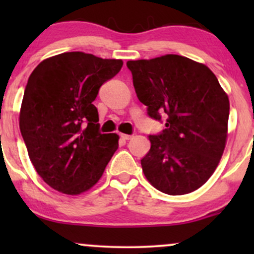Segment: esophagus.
<instances>
[{
  "label": "esophagus",
  "instance_id": "obj_1",
  "mask_svg": "<svg viewBox=\"0 0 254 254\" xmlns=\"http://www.w3.org/2000/svg\"><path fill=\"white\" fill-rule=\"evenodd\" d=\"M119 136H121V138L124 139V141H127V139L132 138V136H131V135H127V133H121V135H119Z\"/></svg>",
  "mask_w": 254,
  "mask_h": 254
}]
</instances>
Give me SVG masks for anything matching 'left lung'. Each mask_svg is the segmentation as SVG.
<instances>
[{
	"instance_id": "obj_1",
	"label": "left lung",
	"mask_w": 254,
	"mask_h": 254,
	"mask_svg": "<svg viewBox=\"0 0 254 254\" xmlns=\"http://www.w3.org/2000/svg\"><path fill=\"white\" fill-rule=\"evenodd\" d=\"M137 98L166 129L148 136L142 171L154 188L178 196L196 191L212 176L228 136L229 99L205 64L179 55L127 61Z\"/></svg>"
}]
</instances>
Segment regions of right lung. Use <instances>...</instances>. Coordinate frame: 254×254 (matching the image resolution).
Wrapping results in <instances>:
<instances>
[{
  "label": "right lung",
  "instance_id": "add662e5",
  "mask_svg": "<svg viewBox=\"0 0 254 254\" xmlns=\"http://www.w3.org/2000/svg\"><path fill=\"white\" fill-rule=\"evenodd\" d=\"M122 66V60L64 52L44 60L28 77L20 131L37 173L54 190L88 191L118 149L117 133L99 132L93 101Z\"/></svg>",
  "mask_w": 254,
  "mask_h": 254
}]
</instances>
